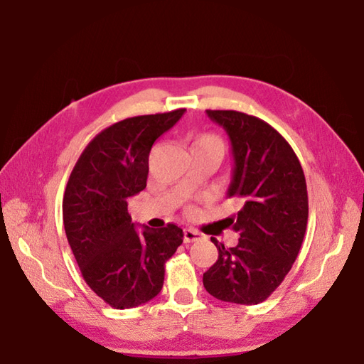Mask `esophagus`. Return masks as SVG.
Instances as JSON below:
<instances>
[{
    "instance_id": "esophagus-1",
    "label": "esophagus",
    "mask_w": 364,
    "mask_h": 364,
    "mask_svg": "<svg viewBox=\"0 0 364 364\" xmlns=\"http://www.w3.org/2000/svg\"><path fill=\"white\" fill-rule=\"evenodd\" d=\"M183 239H184V242H194V241H198V239H200V233L196 230L188 228V230H184V237Z\"/></svg>"
}]
</instances>
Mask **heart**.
<instances>
[{
	"label": "heart",
	"mask_w": 364,
	"mask_h": 364,
	"mask_svg": "<svg viewBox=\"0 0 364 364\" xmlns=\"http://www.w3.org/2000/svg\"><path fill=\"white\" fill-rule=\"evenodd\" d=\"M191 151L208 153L218 161H220L223 158V154H225V142H223V139L218 134L205 133V134L197 136L194 141L191 142L189 153Z\"/></svg>",
	"instance_id": "b5f03b06"
}]
</instances>
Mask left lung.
<instances>
[{
  "mask_svg": "<svg viewBox=\"0 0 364 364\" xmlns=\"http://www.w3.org/2000/svg\"><path fill=\"white\" fill-rule=\"evenodd\" d=\"M206 114L231 141L235 167L227 197L237 213L225 220L241 237L230 249L211 237L219 258L203 274V286L219 300L257 305L282 284L304 242V168L286 139L264 120L237 111Z\"/></svg>",
  "mask_w": 364,
  "mask_h": 364,
  "instance_id": "8db88e82",
  "label": "left lung"
}]
</instances>
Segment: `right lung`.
<instances>
[{
    "label": "right lung",
    "instance_id": "right-lung-1",
    "mask_svg": "<svg viewBox=\"0 0 364 364\" xmlns=\"http://www.w3.org/2000/svg\"><path fill=\"white\" fill-rule=\"evenodd\" d=\"M186 109L137 115L107 127L87 144L64 192L63 218L82 278L117 310L156 297L166 262L183 242L175 223L142 235L134 230L128 198L144 191L154 141Z\"/></svg>",
    "mask_w": 364,
    "mask_h": 364
}]
</instances>
